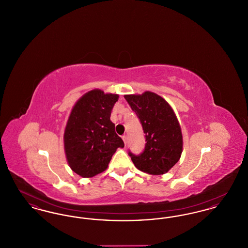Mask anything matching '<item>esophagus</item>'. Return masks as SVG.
I'll list each match as a JSON object with an SVG mask.
<instances>
[{
  "mask_svg": "<svg viewBox=\"0 0 248 248\" xmlns=\"http://www.w3.org/2000/svg\"><path fill=\"white\" fill-rule=\"evenodd\" d=\"M122 139H123V140L124 142V144L126 145V143H127V136H125V135H124V136H123V137H122Z\"/></svg>",
  "mask_w": 248,
  "mask_h": 248,
  "instance_id": "obj_1",
  "label": "esophagus"
}]
</instances>
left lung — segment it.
I'll list each match as a JSON object with an SVG mask.
<instances>
[{
  "mask_svg": "<svg viewBox=\"0 0 248 248\" xmlns=\"http://www.w3.org/2000/svg\"><path fill=\"white\" fill-rule=\"evenodd\" d=\"M131 108L140 120L146 145L140 155L129 153L132 162L142 172L164 175L177 164L183 151V138L177 115L159 94L146 91L124 94Z\"/></svg>",
  "mask_w": 248,
  "mask_h": 248,
  "instance_id": "8db88e82",
  "label": "left lung"
}]
</instances>
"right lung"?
I'll use <instances>...</instances> for the list:
<instances>
[{
	"label": "right lung",
	"instance_id": "1",
	"mask_svg": "<svg viewBox=\"0 0 248 248\" xmlns=\"http://www.w3.org/2000/svg\"><path fill=\"white\" fill-rule=\"evenodd\" d=\"M119 94L100 89L88 91L71 108L64 131V150L71 170L82 177H93L108 168L123 140L110 121Z\"/></svg>",
	"mask_w": 248,
	"mask_h": 248
}]
</instances>
